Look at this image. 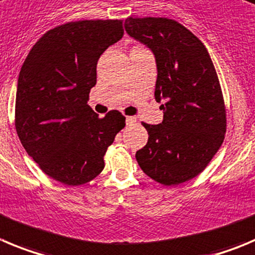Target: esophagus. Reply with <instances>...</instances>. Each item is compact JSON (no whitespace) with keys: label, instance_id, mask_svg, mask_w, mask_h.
I'll return each instance as SVG.
<instances>
[{"label":"esophagus","instance_id":"esophagus-1","mask_svg":"<svg viewBox=\"0 0 255 255\" xmlns=\"http://www.w3.org/2000/svg\"><path fill=\"white\" fill-rule=\"evenodd\" d=\"M126 123H127V126H134L137 123V118L132 116L126 117Z\"/></svg>","mask_w":255,"mask_h":255}]
</instances>
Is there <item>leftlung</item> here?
Segmentation results:
<instances>
[{
	"mask_svg": "<svg viewBox=\"0 0 255 255\" xmlns=\"http://www.w3.org/2000/svg\"><path fill=\"white\" fill-rule=\"evenodd\" d=\"M125 27L153 51L154 97L165 101L162 123H142L148 142L135 160L165 186L189 181L205 170L227 132L224 97L210 55L191 31L171 18L128 17Z\"/></svg>",
	"mask_w": 255,
	"mask_h": 255,
	"instance_id": "8db88e82",
	"label": "left lung"
}]
</instances>
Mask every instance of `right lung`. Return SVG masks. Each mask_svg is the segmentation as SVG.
<instances>
[{
  "label": "right lung",
  "mask_w": 255,
  "mask_h": 255,
  "mask_svg": "<svg viewBox=\"0 0 255 255\" xmlns=\"http://www.w3.org/2000/svg\"><path fill=\"white\" fill-rule=\"evenodd\" d=\"M123 20H82L42 35L18 75L15 127L23 148L56 181L79 186L104 168V154L126 126L111 111L101 118L87 104L97 63L123 36Z\"/></svg>",
  "instance_id": "right-lung-1"
}]
</instances>
